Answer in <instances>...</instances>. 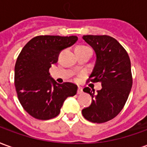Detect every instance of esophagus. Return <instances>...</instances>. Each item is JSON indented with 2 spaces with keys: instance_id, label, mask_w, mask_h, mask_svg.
<instances>
[{
  "instance_id": "esophagus-1",
  "label": "esophagus",
  "mask_w": 147,
  "mask_h": 147,
  "mask_svg": "<svg viewBox=\"0 0 147 147\" xmlns=\"http://www.w3.org/2000/svg\"><path fill=\"white\" fill-rule=\"evenodd\" d=\"M83 93V89L81 87H78V90H77V94H81Z\"/></svg>"
}]
</instances>
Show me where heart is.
I'll use <instances>...</instances> for the list:
<instances>
[{"instance_id": "obj_1", "label": "heart", "mask_w": 147, "mask_h": 147, "mask_svg": "<svg viewBox=\"0 0 147 147\" xmlns=\"http://www.w3.org/2000/svg\"><path fill=\"white\" fill-rule=\"evenodd\" d=\"M86 46H84V45H79V46H77L76 49H77V48H86Z\"/></svg>"}]
</instances>
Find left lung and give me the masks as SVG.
<instances>
[{
    "mask_svg": "<svg viewBox=\"0 0 147 147\" xmlns=\"http://www.w3.org/2000/svg\"><path fill=\"white\" fill-rule=\"evenodd\" d=\"M83 38L96 53L95 66L88 82L102 83V88L85 87L83 91L92 97L91 105L83 109L85 119L93 123H105L123 109L132 86L129 56L122 45L108 35H84Z\"/></svg>",
    "mask_w": 147,
    "mask_h": 147,
    "instance_id": "1",
    "label": "left lung"
}]
</instances>
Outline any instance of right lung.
I'll use <instances>...</instances> for the list:
<instances>
[{
  "label": "right lung",
  "mask_w": 147,
  "mask_h": 147,
  "mask_svg": "<svg viewBox=\"0 0 147 147\" xmlns=\"http://www.w3.org/2000/svg\"><path fill=\"white\" fill-rule=\"evenodd\" d=\"M77 39L76 36L39 35L21 50L15 65L14 83L21 105L31 117L42 120L54 118L67 97L76 94V85L59 84L49 70L57 62L61 50Z\"/></svg>",
  "instance_id": "right-lung-1"
}]
</instances>
